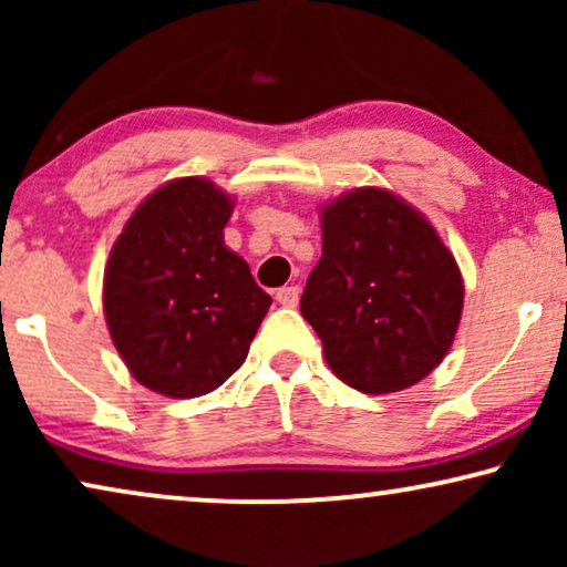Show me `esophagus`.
Segmentation results:
<instances>
[{
	"label": "esophagus",
	"instance_id": "obj_1",
	"mask_svg": "<svg viewBox=\"0 0 567 567\" xmlns=\"http://www.w3.org/2000/svg\"><path fill=\"white\" fill-rule=\"evenodd\" d=\"M299 286H281V289L276 291V301L278 305H284V307H297L299 305Z\"/></svg>",
	"mask_w": 567,
	"mask_h": 567
}]
</instances>
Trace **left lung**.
<instances>
[{
  "label": "left lung",
  "instance_id": "obj_1",
  "mask_svg": "<svg viewBox=\"0 0 567 567\" xmlns=\"http://www.w3.org/2000/svg\"><path fill=\"white\" fill-rule=\"evenodd\" d=\"M464 284L431 221L384 188L322 206V258L301 315L332 374L353 390H408L444 361L460 328Z\"/></svg>",
  "mask_w": 567,
  "mask_h": 567
}]
</instances>
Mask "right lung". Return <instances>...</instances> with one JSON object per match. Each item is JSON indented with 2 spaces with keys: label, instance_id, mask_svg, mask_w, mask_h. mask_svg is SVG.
<instances>
[{
  "label": "right lung",
  "instance_id": "obj_1",
  "mask_svg": "<svg viewBox=\"0 0 567 567\" xmlns=\"http://www.w3.org/2000/svg\"><path fill=\"white\" fill-rule=\"evenodd\" d=\"M235 200L206 177L146 196L115 239L103 309L115 351L146 390L200 398L243 367L270 299L224 245Z\"/></svg>",
  "mask_w": 567,
  "mask_h": 567
}]
</instances>
